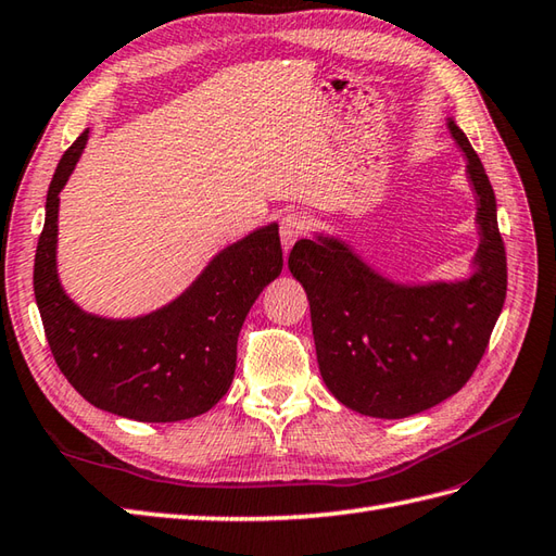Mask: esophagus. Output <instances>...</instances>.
<instances>
[{
	"label": "esophagus",
	"instance_id": "1",
	"mask_svg": "<svg viewBox=\"0 0 556 556\" xmlns=\"http://www.w3.org/2000/svg\"><path fill=\"white\" fill-rule=\"evenodd\" d=\"M304 232V218L298 214H288L280 220V242H282V252H290L292 244L302 238Z\"/></svg>",
	"mask_w": 556,
	"mask_h": 556
}]
</instances>
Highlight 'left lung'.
<instances>
[{
	"mask_svg": "<svg viewBox=\"0 0 556 556\" xmlns=\"http://www.w3.org/2000/svg\"><path fill=\"white\" fill-rule=\"evenodd\" d=\"M476 200L471 274L454 280L390 278L332 232L292 247L288 266L309 298L318 371L340 404L362 416L406 418L445 402L471 378L507 298L497 200L456 121Z\"/></svg>",
	"mask_w": 556,
	"mask_h": 556,
	"instance_id": "obj_1",
	"label": "left lung"
}]
</instances>
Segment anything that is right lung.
<instances>
[{
	"label": "right lung",
	"instance_id": "1",
	"mask_svg": "<svg viewBox=\"0 0 556 556\" xmlns=\"http://www.w3.org/2000/svg\"><path fill=\"white\" fill-rule=\"evenodd\" d=\"M80 132L54 170L35 254V302L61 374L92 406L144 424L194 418L228 392L238 336L258 294L282 270L270 220L218 250L178 298L154 312L111 318L85 312L59 280V194L88 144Z\"/></svg>",
	"mask_w": 556,
	"mask_h": 556
}]
</instances>
